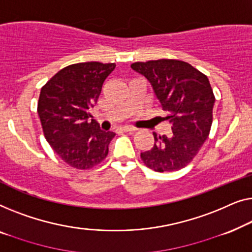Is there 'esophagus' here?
<instances>
[{"instance_id":"obj_1","label":"esophagus","mask_w":252,"mask_h":252,"mask_svg":"<svg viewBox=\"0 0 252 252\" xmlns=\"http://www.w3.org/2000/svg\"><path fill=\"white\" fill-rule=\"evenodd\" d=\"M120 130L123 131V132H133V131H136V127H132V126H121V127H120Z\"/></svg>"}]
</instances>
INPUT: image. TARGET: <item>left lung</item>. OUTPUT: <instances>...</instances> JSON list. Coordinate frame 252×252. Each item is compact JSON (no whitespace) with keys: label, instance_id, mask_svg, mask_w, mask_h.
I'll return each instance as SVG.
<instances>
[{"label":"left lung","instance_id":"8db88e82","mask_svg":"<svg viewBox=\"0 0 252 252\" xmlns=\"http://www.w3.org/2000/svg\"><path fill=\"white\" fill-rule=\"evenodd\" d=\"M131 68L150 81L162 109V121L171 136L154 134V146L140 154L144 164L157 172L180 170L193 161L210 133L215 94L205 74L177 59L133 63Z\"/></svg>","mask_w":252,"mask_h":252}]
</instances>
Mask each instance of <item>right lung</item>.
<instances>
[{"instance_id": "right-lung-1", "label": "right lung", "mask_w": 252, "mask_h": 252, "mask_svg": "<svg viewBox=\"0 0 252 252\" xmlns=\"http://www.w3.org/2000/svg\"><path fill=\"white\" fill-rule=\"evenodd\" d=\"M115 66L98 62L73 63L42 87L37 113L44 137L55 153L74 169H91L107 157L115 133L102 131L89 109Z\"/></svg>"}]
</instances>
